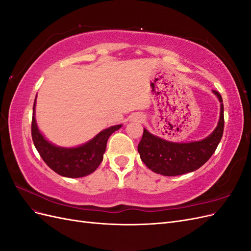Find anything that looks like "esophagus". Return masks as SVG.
Instances as JSON below:
<instances>
[{"mask_svg": "<svg viewBox=\"0 0 251 251\" xmlns=\"http://www.w3.org/2000/svg\"><path fill=\"white\" fill-rule=\"evenodd\" d=\"M137 119H138L139 121H142V120H143V116L140 115V114H138V115H137Z\"/></svg>", "mask_w": 251, "mask_h": 251, "instance_id": "esophagus-1", "label": "esophagus"}]
</instances>
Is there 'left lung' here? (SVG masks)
<instances>
[{
    "mask_svg": "<svg viewBox=\"0 0 251 251\" xmlns=\"http://www.w3.org/2000/svg\"><path fill=\"white\" fill-rule=\"evenodd\" d=\"M212 92L219 98L221 108L218 126L206 138L187 143L171 142L143 128L138 153L150 170L163 176H179L198 170L215 153L224 131V105L218 91L212 90Z\"/></svg>",
    "mask_w": 251,
    "mask_h": 251,
    "instance_id": "8db88e82",
    "label": "left lung"
}]
</instances>
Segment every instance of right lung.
<instances>
[{
	"instance_id": "right-lung-1",
	"label": "right lung",
	"mask_w": 251,
	"mask_h": 251,
	"mask_svg": "<svg viewBox=\"0 0 251 251\" xmlns=\"http://www.w3.org/2000/svg\"><path fill=\"white\" fill-rule=\"evenodd\" d=\"M35 100L33 103L31 135L35 149L45 163L56 174L68 178H80L92 174L102 161L109 137L121 127V125L105 128L82 146L76 148L56 147L45 138L37 127L34 117Z\"/></svg>"
}]
</instances>
